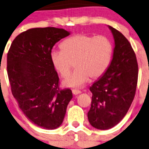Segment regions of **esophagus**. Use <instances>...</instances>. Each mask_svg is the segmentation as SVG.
I'll use <instances>...</instances> for the list:
<instances>
[{
    "label": "esophagus",
    "instance_id": "esophagus-1",
    "mask_svg": "<svg viewBox=\"0 0 149 149\" xmlns=\"http://www.w3.org/2000/svg\"><path fill=\"white\" fill-rule=\"evenodd\" d=\"M72 92H73V94H74V95H77V94H81V91L79 89H73L72 90Z\"/></svg>",
    "mask_w": 149,
    "mask_h": 149
}]
</instances>
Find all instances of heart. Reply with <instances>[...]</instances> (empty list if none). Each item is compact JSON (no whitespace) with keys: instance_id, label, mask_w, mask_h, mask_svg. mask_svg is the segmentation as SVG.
<instances>
[{"instance_id":"1","label":"heart","mask_w":149,"mask_h":149,"mask_svg":"<svg viewBox=\"0 0 149 149\" xmlns=\"http://www.w3.org/2000/svg\"><path fill=\"white\" fill-rule=\"evenodd\" d=\"M61 51L53 50L50 61L61 77L67 76L74 64V72L63 81L68 88H80L89 79H96L106 72L110 64L113 45L103 35L78 34L61 42Z\"/></svg>"}]
</instances>
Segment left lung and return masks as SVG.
I'll return each mask as SVG.
<instances>
[{
    "label": "left lung",
    "mask_w": 149,
    "mask_h": 149,
    "mask_svg": "<svg viewBox=\"0 0 149 149\" xmlns=\"http://www.w3.org/2000/svg\"><path fill=\"white\" fill-rule=\"evenodd\" d=\"M108 27L115 41L112 59L106 72L89 88L92 99L88 122L99 130L112 128L125 116L134 99L139 74L131 45L119 31Z\"/></svg>",
    "instance_id": "left-lung-1"
}]
</instances>
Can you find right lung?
I'll return each instance as SVG.
<instances>
[{"instance_id": "right-lung-1", "label": "right lung", "mask_w": 149, "mask_h": 149, "mask_svg": "<svg viewBox=\"0 0 149 149\" xmlns=\"http://www.w3.org/2000/svg\"><path fill=\"white\" fill-rule=\"evenodd\" d=\"M70 34L55 27L30 29L14 39L7 55L12 94L26 118L43 129L61 125L73 98L70 89H59L50 61L55 43Z\"/></svg>"}]
</instances>
